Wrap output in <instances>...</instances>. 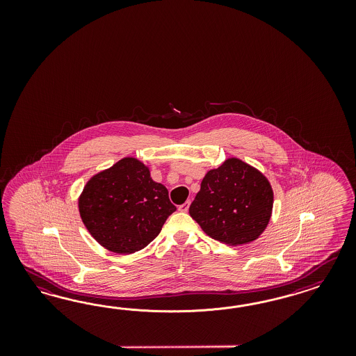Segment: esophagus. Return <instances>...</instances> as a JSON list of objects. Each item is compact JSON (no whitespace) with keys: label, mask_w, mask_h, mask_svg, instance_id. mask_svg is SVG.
Here are the masks:
<instances>
[{"label":"esophagus","mask_w":356,"mask_h":356,"mask_svg":"<svg viewBox=\"0 0 356 356\" xmlns=\"http://www.w3.org/2000/svg\"><path fill=\"white\" fill-rule=\"evenodd\" d=\"M189 206H191V201H186L183 205L179 206V211L181 213H186L189 210Z\"/></svg>","instance_id":"obj_1"}]
</instances>
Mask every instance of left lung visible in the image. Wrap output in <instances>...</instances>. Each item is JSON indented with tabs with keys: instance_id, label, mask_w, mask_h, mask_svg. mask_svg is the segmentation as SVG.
Instances as JSON below:
<instances>
[{
	"instance_id": "8db88e82",
	"label": "left lung",
	"mask_w": 356,
	"mask_h": 356,
	"mask_svg": "<svg viewBox=\"0 0 356 356\" xmlns=\"http://www.w3.org/2000/svg\"><path fill=\"white\" fill-rule=\"evenodd\" d=\"M274 193L257 168L228 158L206 173L189 214L207 236L228 245L248 244L269 225Z\"/></svg>"
}]
</instances>
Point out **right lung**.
Here are the masks:
<instances>
[{"mask_svg": "<svg viewBox=\"0 0 356 356\" xmlns=\"http://www.w3.org/2000/svg\"><path fill=\"white\" fill-rule=\"evenodd\" d=\"M78 209L91 236L119 254L149 245L176 211L167 188L151 179L147 165L130 156L94 175L78 198Z\"/></svg>", "mask_w": 356, "mask_h": 356, "instance_id": "right-lung-1", "label": "right lung"}]
</instances>
